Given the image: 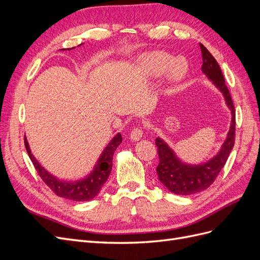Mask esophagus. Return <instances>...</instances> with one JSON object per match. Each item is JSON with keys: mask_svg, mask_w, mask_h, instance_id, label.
<instances>
[{"mask_svg": "<svg viewBox=\"0 0 260 260\" xmlns=\"http://www.w3.org/2000/svg\"><path fill=\"white\" fill-rule=\"evenodd\" d=\"M142 136H143V129L141 127H137L131 131L130 139L133 141H139L141 140V138H142Z\"/></svg>", "mask_w": 260, "mask_h": 260, "instance_id": "34e87169", "label": "esophagus"}]
</instances>
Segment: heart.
<instances>
[{
  "label": "heart",
  "instance_id": "obj_1",
  "mask_svg": "<svg viewBox=\"0 0 260 260\" xmlns=\"http://www.w3.org/2000/svg\"><path fill=\"white\" fill-rule=\"evenodd\" d=\"M174 61L175 59L171 55L155 51L143 55L139 60V66L143 74L151 78L159 77L169 69L168 80L171 83H178L182 79L184 74L179 70V61L174 63Z\"/></svg>",
  "mask_w": 260,
  "mask_h": 260
}]
</instances>
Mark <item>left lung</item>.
I'll use <instances>...</instances> for the list:
<instances>
[{
  "label": "left lung",
  "mask_w": 260,
  "mask_h": 260,
  "mask_svg": "<svg viewBox=\"0 0 260 260\" xmlns=\"http://www.w3.org/2000/svg\"><path fill=\"white\" fill-rule=\"evenodd\" d=\"M200 48L203 57V73L222 93L225 103L231 111L232 120L226 139L218 154L208 161L200 165H190L181 161L165 141L156 138L155 144L159 156V164L156 168L157 176L170 192L178 195H192L206 190L214 183L234 146L235 111L230 92L226 88L224 77L215 57L202 43H200Z\"/></svg>",
  "instance_id": "obj_1"
}]
</instances>
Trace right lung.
Segmentation results:
<instances>
[{
    "mask_svg": "<svg viewBox=\"0 0 260 260\" xmlns=\"http://www.w3.org/2000/svg\"><path fill=\"white\" fill-rule=\"evenodd\" d=\"M79 46V45H78ZM67 49L68 51L73 50ZM66 49H61L60 51H65ZM122 142V138L120 133L117 135L112 139L111 142L105 147V149L102 152L99 160L96 161L95 166H94L93 170L90 174L83 179L77 180V181H64L59 180L55 176L44 169L40 162H39L36 157L32 155L30 151V147L28 144V141L25 138V146L27 149V153L30 157L31 161H32L34 166L43 180V182L48 185L51 190L60 198H64L66 200H70L74 202H86L93 200L101 191L102 186L107 181L109 174L112 171L113 167V156L120 143Z\"/></svg>",
    "mask_w": 260,
    "mask_h": 260,
    "instance_id": "right-lung-1",
    "label": "right lung"
}]
</instances>
